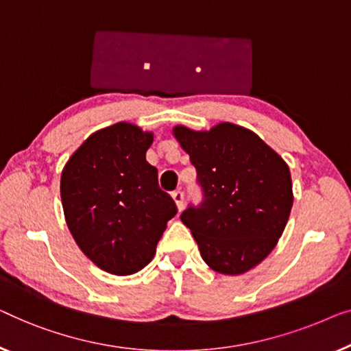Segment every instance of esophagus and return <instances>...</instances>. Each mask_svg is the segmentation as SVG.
Instances as JSON below:
<instances>
[{"label": "esophagus", "mask_w": 351, "mask_h": 351, "mask_svg": "<svg viewBox=\"0 0 351 351\" xmlns=\"http://www.w3.org/2000/svg\"><path fill=\"white\" fill-rule=\"evenodd\" d=\"M171 197H173L178 211H181L182 206H184V194H182L181 191H176V192H173V194H171Z\"/></svg>", "instance_id": "esophagus-1"}]
</instances>
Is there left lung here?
<instances>
[{
  "label": "left lung",
  "mask_w": 351,
  "mask_h": 351,
  "mask_svg": "<svg viewBox=\"0 0 351 351\" xmlns=\"http://www.w3.org/2000/svg\"><path fill=\"white\" fill-rule=\"evenodd\" d=\"M173 136L197 169L204 204L181 215L202 259L224 275L263 263L293 208L289 167L253 130L219 122L210 130L175 125Z\"/></svg>",
  "instance_id": "1"
}]
</instances>
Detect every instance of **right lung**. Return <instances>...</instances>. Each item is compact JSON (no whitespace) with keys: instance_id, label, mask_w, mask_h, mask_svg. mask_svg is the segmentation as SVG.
<instances>
[{"instance_id":"obj_1","label":"right lung","mask_w":351,"mask_h":351,"mask_svg":"<svg viewBox=\"0 0 351 351\" xmlns=\"http://www.w3.org/2000/svg\"><path fill=\"white\" fill-rule=\"evenodd\" d=\"M154 133L132 122L93 132L63 167V215L76 245L112 275L145 269L176 205L160 191L146 151Z\"/></svg>"}]
</instances>
